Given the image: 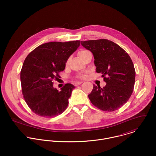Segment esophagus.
<instances>
[{"mask_svg":"<svg viewBox=\"0 0 156 156\" xmlns=\"http://www.w3.org/2000/svg\"><path fill=\"white\" fill-rule=\"evenodd\" d=\"M82 83H83L82 81H78V82H76V83H75V86H77L81 84Z\"/></svg>","mask_w":156,"mask_h":156,"instance_id":"obj_1","label":"esophagus"}]
</instances>
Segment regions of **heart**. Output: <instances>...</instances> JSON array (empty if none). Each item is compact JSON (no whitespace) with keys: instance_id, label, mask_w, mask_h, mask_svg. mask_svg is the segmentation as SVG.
Segmentation results:
<instances>
[{"instance_id":"obj_1","label":"heart","mask_w":156,"mask_h":156,"mask_svg":"<svg viewBox=\"0 0 156 156\" xmlns=\"http://www.w3.org/2000/svg\"><path fill=\"white\" fill-rule=\"evenodd\" d=\"M87 52L88 51H86V50H81L78 52V55L82 59L83 58V57L84 56V55L86 54V53H87ZM69 59L67 60V62H69ZM86 77H87L86 74H80L77 76V78H78V79H85V78H86Z\"/></svg>"}]
</instances>
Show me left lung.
I'll return each instance as SVG.
<instances>
[{"instance_id": "1", "label": "left lung", "mask_w": 156, "mask_h": 156, "mask_svg": "<svg viewBox=\"0 0 156 156\" xmlns=\"http://www.w3.org/2000/svg\"><path fill=\"white\" fill-rule=\"evenodd\" d=\"M81 45L93 53L96 72L102 73L106 83L102 88L94 84L89 99L105 112L118 110L128 101L134 89L135 70L130 57L118 44L108 39L81 41Z\"/></svg>"}]
</instances>
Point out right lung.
I'll use <instances>...</instances> for the list:
<instances>
[{
	"label": "right lung",
	"instance_id": "add662e5",
	"mask_svg": "<svg viewBox=\"0 0 156 156\" xmlns=\"http://www.w3.org/2000/svg\"><path fill=\"white\" fill-rule=\"evenodd\" d=\"M80 45V41L41 44L26 57L20 72L22 94L36 115L52 117L63 113L75 86L65 84L59 91L54 88L65 63Z\"/></svg>",
	"mask_w": 156,
	"mask_h": 156
}]
</instances>
